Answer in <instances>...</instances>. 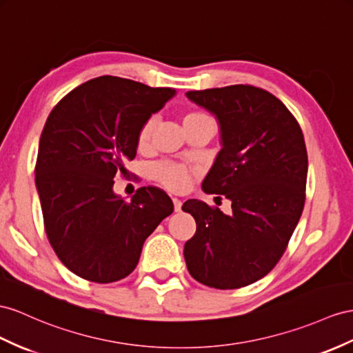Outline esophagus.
<instances>
[{
    "label": "esophagus",
    "instance_id": "1",
    "mask_svg": "<svg viewBox=\"0 0 353 353\" xmlns=\"http://www.w3.org/2000/svg\"><path fill=\"white\" fill-rule=\"evenodd\" d=\"M173 204H174V210L176 212L182 210V200H179V198H173Z\"/></svg>",
    "mask_w": 353,
    "mask_h": 353
}]
</instances>
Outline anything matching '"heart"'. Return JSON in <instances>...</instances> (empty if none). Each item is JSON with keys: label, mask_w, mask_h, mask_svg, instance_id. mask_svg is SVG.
I'll use <instances>...</instances> for the list:
<instances>
[{"label": "heart", "mask_w": 353, "mask_h": 353, "mask_svg": "<svg viewBox=\"0 0 353 353\" xmlns=\"http://www.w3.org/2000/svg\"><path fill=\"white\" fill-rule=\"evenodd\" d=\"M203 117H207V114L203 112H189L183 116V121H182L183 126L200 121ZM153 131H155V119H153V117H149V119H146L141 123L140 130L137 132V144L140 148L148 146L153 135ZM150 171H152V177L155 179L158 183H161L162 186L170 189V191L173 192L185 191L194 173L192 168L173 161H159L152 167Z\"/></svg>", "instance_id": "heart-1"}]
</instances>
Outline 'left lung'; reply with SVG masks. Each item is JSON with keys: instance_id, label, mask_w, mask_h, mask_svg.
I'll list each match as a JSON object with an SVG mask.
<instances>
[{"instance_id": "left-lung-1", "label": "left lung", "mask_w": 353, "mask_h": 353, "mask_svg": "<svg viewBox=\"0 0 353 353\" xmlns=\"http://www.w3.org/2000/svg\"><path fill=\"white\" fill-rule=\"evenodd\" d=\"M186 97L218 117L222 149L203 182L231 200V216L188 200L196 231L185 243L191 276L216 289L248 286L282 258L305 201L307 149L294 114L267 90L231 85Z\"/></svg>"}]
</instances>
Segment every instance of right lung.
<instances>
[{
  "label": "right lung",
  "instance_id": "1",
  "mask_svg": "<svg viewBox=\"0 0 353 353\" xmlns=\"http://www.w3.org/2000/svg\"><path fill=\"white\" fill-rule=\"evenodd\" d=\"M174 94L101 76L68 92L44 123L35 162L44 230L79 277L112 283L132 273L144 240L173 213L161 189L143 186L125 201L113 192V179L130 176L125 164L137 153L141 123Z\"/></svg>",
  "mask_w": 353,
  "mask_h": 353
}]
</instances>
